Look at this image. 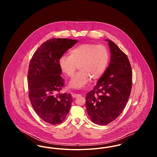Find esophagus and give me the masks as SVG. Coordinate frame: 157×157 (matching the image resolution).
Segmentation results:
<instances>
[{"mask_svg": "<svg viewBox=\"0 0 157 157\" xmlns=\"http://www.w3.org/2000/svg\"><path fill=\"white\" fill-rule=\"evenodd\" d=\"M71 95H72V97L74 98H78V97H80V96H81V95H80V94H75V93H74V92H72V93L71 94Z\"/></svg>", "mask_w": 157, "mask_h": 157, "instance_id": "1", "label": "esophagus"}]
</instances>
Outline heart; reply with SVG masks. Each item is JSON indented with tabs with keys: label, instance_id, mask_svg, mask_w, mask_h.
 <instances>
[{
	"label": "heart",
	"instance_id": "b5f03b06",
	"mask_svg": "<svg viewBox=\"0 0 157 157\" xmlns=\"http://www.w3.org/2000/svg\"><path fill=\"white\" fill-rule=\"evenodd\" d=\"M109 60V52L104 45L84 44L73 48L69 56H60L58 64L61 72L67 76L73 75L78 66L80 71L72 77L69 86L79 90L91 78L97 80L103 75Z\"/></svg>",
	"mask_w": 157,
	"mask_h": 157
}]
</instances>
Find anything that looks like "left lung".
<instances>
[{
    "mask_svg": "<svg viewBox=\"0 0 157 157\" xmlns=\"http://www.w3.org/2000/svg\"><path fill=\"white\" fill-rule=\"evenodd\" d=\"M111 59L93 90L86 94V108L91 121L106 125L124 110L132 87V69L127 55L112 41L106 39Z\"/></svg>",
    "mask_w": 157,
    "mask_h": 157,
    "instance_id": "left-lung-1",
    "label": "left lung"
}]
</instances>
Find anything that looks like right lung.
<instances>
[{
    "mask_svg": "<svg viewBox=\"0 0 157 157\" xmlns=\"http://www.w3.org/2000/svg\"><path fill=\"white\" fill-rule=\"evenodd\" d=\"M78 41L49 39L38 48L30 60L28 75L30 102L37 115L50 124L62 123L71 107V94L58 93L64 84L58 60Z\"/></svg>",
    "mask_w": 157,
    "mask_h": 157,
    "instance_id": "right-lung-1",
    "label": "right lung"
}]
</instances>
